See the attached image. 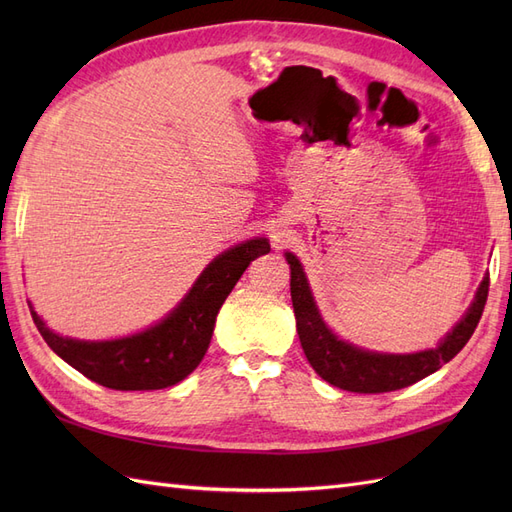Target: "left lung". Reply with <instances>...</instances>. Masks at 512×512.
I'll list each match as a JSON object with an SVG mask.
<instances>
[{
  "mask_svg": "<svg viewBox=\"0 0 512 512\" xmlns=\"http://www.w3.org/2000/svg\"><path fill=\"white\" fill-rule=\"evenodd\" d=\"M286 260L290 265V297L294 316H297V333L307 361L322 380L350 393H389L438 371L468 344L480 316H483L489 294V277H485L470 312L444 337L436 350L416 354H376L342 342L324 327L301 262L292 254H286Z\"/></svg>",
  "mask_w": 512,
  "mask_h": 512,
  "instance_id": "8db88e82",
  "label": "left lung"
}]
</instances>
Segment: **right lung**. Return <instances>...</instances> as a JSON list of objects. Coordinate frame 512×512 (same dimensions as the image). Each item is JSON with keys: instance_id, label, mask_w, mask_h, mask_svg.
<instances>
[{"instance_id": "1", "label": "right lung", "mask_w": 512, "mask_h": 512, "mask_svg": "<svg viewBox=\"0 0 512 512\" xmlns=\"http://www.w3.org/2000/svg\"><path fill=\"white\" fill-rule=\"evenodd\" d=\"M271 250L267 239H252L220 254L198 277L181 305L156 327L113 342H79L59 337L32 318L44 342L83 376L115 391H158L181 382L203 361L215 316L250 262Z\"/></svg>"}]
</instances>
